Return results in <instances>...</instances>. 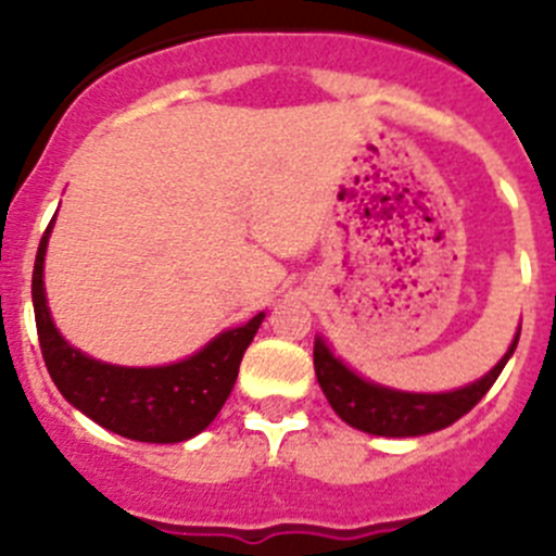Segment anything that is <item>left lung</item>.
<instances>
[{"mask_svg":"<svg viewBox=\"0 0 556 556\" xmlns=\"http://www.w3.org/2000/svg\"><path fill=\"white\" fill-rule=\"evenodd\" d=\"M518 337L488 376L479 378L476 384L443 392V395H415V392H395L387 390V387L370 384V381L348 370L339 358H333V353L323 345V339L314 342V372H317V381L326 392L328 404L353 429L378 437L431 434V431L456 424L462 415H468L481 397L488 395L490 387L495 384V378L507 365V358L513 356Z\"/></svg>","mask_w":556,"mask_h":556,"instance_id":"1","label":"left lung"}]
</instances>
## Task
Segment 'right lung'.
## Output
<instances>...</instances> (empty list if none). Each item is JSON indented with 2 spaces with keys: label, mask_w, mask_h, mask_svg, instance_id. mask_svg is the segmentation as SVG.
Instances as JSON below:
<instances>
[{
  "label": "right lung",
  "mask_w": 556,
  "mask_h": 556,
  "mask_svg": "<svg viewBox=\"0 0 556 556\" xmlns=\"http://www.w3.org/2000/svg\"><path fill=\"white\" fill-rule=\"evenodd\" d=\"M49 228L41 236L33 269V308L43 365L61 395L102 429L127 440L184 443L200 434L228 401L244 351L262 326L264 314H255L248 326L219 333L203 351L178 365H102L66 345L52 326L43 298V253Z\"/></svg>",
  "instance_id": "1"
}]
</instances>
